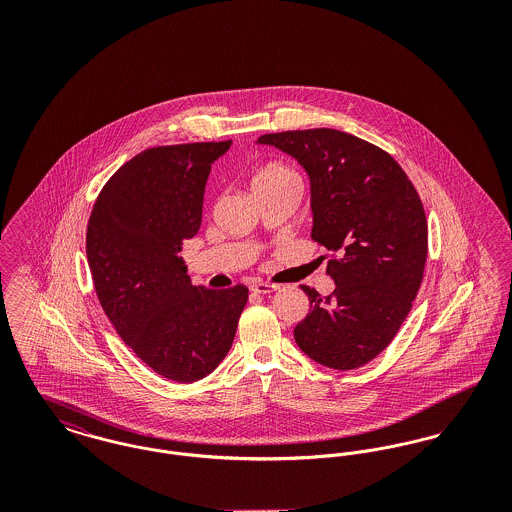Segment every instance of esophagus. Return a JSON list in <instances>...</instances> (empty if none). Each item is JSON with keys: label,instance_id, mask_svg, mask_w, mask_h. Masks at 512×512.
Instances as JSON below:
<instances>
[{"label": "esophagus", "instance_id": "34e87169", "mask_svg": "<svg viewBox=\"0 0 512 512\" xmlns=\"http://www.w3.org/2000/svg\"><path fill=\"white\" fill-rule=\"evenodd\" d=\"M278 290L276 284H268V282H257L251 286V292L255 293H272Z\"/></svg>", "mask_w": 512, "mask_h": 512}]
</instances>
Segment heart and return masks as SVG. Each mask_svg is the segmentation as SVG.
<instances>
[{"mask_svg": "<svg viewBox=\"0 0 512 512\" xmlns=\"http://www.w3.org/2000/svg\"><path fill=\"white\" fill-rule=\"evenodd\" d=\"M282 186H292L297 190L301 186L297 172L284 163H268L263 169L255 172V176L251 180L253 192L268 190V188H282Z\"/></svg>", "mask_w": 512, "mask_h": 512, "instance_id": "b5f03b06", "label": "heart"}]
</instances>
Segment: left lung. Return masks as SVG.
Segmentation results:
<instances>
[{
    "instance_id": "left-lung-1",
    "label": "left lung",
    "mask_w": 512,
    "mask_h": 512,
    "mask_svg": "<svg viewBox=\"0 0 512 512\" xmlns=\"http://www.w3.org/2000/svg\"><path fill=\"white\" fill-rule=\"evenodd\" d=\"M259 144L295 157L311 178L313 240L328 253L336 290L293 336L320 365L353 370L376 359L413 307L428 257L426 213L409 176L382 147L334 128L265 134Z\"/></svg>"
}]
</instances>
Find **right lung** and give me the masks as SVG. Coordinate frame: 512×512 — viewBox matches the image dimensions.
Listing matches in <instances>:
<instances>
[{"mask_svg":"<svg viewBox=\"0 0 512 512\" xmlns=\"http://www.w3.org/2000/svg\"><path fill=\"white\" fill-rule=\"evenodd\" d=\"M230 144L149 147L105 182L88 220L86 255L105 315L151 370L182 384L222 363L249 297L244 284L192 286L178 255L201 226L211 163Z\"/></svg>","mask_w":512,"mask_h":512,"instance_id":"add662e5","label":"right lung"}]
</instances>
